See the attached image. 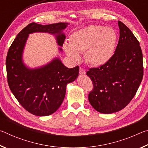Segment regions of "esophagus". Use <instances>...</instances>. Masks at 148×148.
<instances>
[{"mask_svg":"<svg viewBox=\"0 0 148 148\" xmlns=\"http://www.w3.org/2000/svg\"><path fill=\"white\" fill-rule=\"evenodd\" d=\"M79 73L80 75H85L86 74V71H85V70L83 68H81V67H80Z\"/></svg>","mask_w":148,"mask_h":148,"instance_id":"obj_1","label":"esophagus"}]
</instances>
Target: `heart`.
<instances>
[{
	"mask_svg": "<svg viewBox=\"0 0 148 148\" xmlns=\"http://www.w3.org/2000/svg\"><path fill=\"white\" fill-rule=\"evenodd\" d=\"M117 41V34L113 29L91 25L73 32L69 38V44H64L63 49L74 61H79V53L85 52L87 63L101 66L113 57Z\"/></svg>",
	"mask_w": 148,
	"mask_h": 148,
	"instance_id": "1",
	"label": "heart"
}]
</instances>
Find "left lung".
<instances>
[{"mask_svg": "<svg viewBox=\"0 0 148 148\" xmlns=\"http://www.w3.org/2000/svg\"><path fill=\"white\" fill-rule=\"evenodd\" d=\"M119 42L113 57L86 74L93 89L89 93L90 104L100 113L112 114L127 106L140 86L144 74L142 52L133 33L118 21Z\"/></svg>", "mask_w": 148, "mask_h": 148, "instance_id": "1", "label": "left lung"}]
</instances>
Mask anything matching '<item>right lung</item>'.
<instances>
[{
    "instance_id": "right-lung-1",
    "label": "right lung",
    "mask_w": 148,
    "mask_h": 148,
    "mask_svg": "<svg viewBox=\"0 0 148 148\" xmlns=\"http://www.w3.org/2000/svg\"><path fill=\"white\" fill-rule=\"evenodd\" d=\"M67 25L30 23L19 32L8 49L6 65L10 89L20 104L35 116H49L58 110L64 99L67 84L78 76L79 66L69 69L56 58L40 68L28 69L22 61L25 44L29 34L42 32L56 34L57 44L62 46L65 35L62 31ZM59 50L62 51L61 47Z\"/></svg>"
}]
</instances>
